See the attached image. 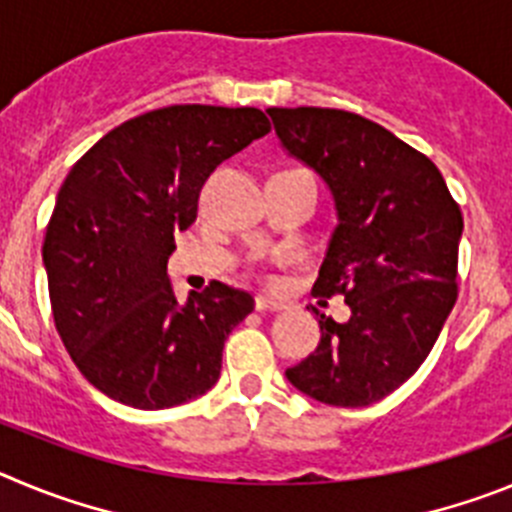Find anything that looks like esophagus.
Instances as JSON below:
<instances>
[{
	"instance_id": "esophagus-1",
	"label": "esophagus",
	"mask_w": 512,
	"mask_h": 512,
	"mask_svg": "<svg viewBox=\"0 0 512 512\" xmlns=\"http://www.w3.org/2000/svg\"><path fill=\"white\" fill-rule=\"evenodd\" d=\"M255 308L257 311H280V308H285V303L270 296H255Z\"/></svg>"
}]
</instances>
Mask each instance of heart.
Returning a JSON list of instances; mask_svg holds the SVG:
<instances>
[{
	"label": "heart",
	"instance_id": "b5f03b06",
	"mask_svg": "<svg viewBox=\"0 0 512 512\" xmlns=\"http://www.w3.org/2000/svg\"><path fill=\"white\" fill-rule=\"evenodd\" d=\"M278 262H280V265H285V262H290V257L288 255H280Z\"/></svg>",
	"mask_w": 512,
	"mask_h": 512
}]
</instances>
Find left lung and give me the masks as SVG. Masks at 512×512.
Listing matches in <instances>:
<instances>
[{
    "label": "left lung",
    "instance_id": "obj_1",
    "mask_svg": "<svg viewBox=\"0 0 512 512\" xmlns=\"http://www.w3.org/2000/svg\"><path fill=\"white\" fill-rule=\"evenodd\" d=\"M267 114L334 193L339 224L313 296L352 308L344 324L321 313L319 347L285 377L326 405L377 403L423 365L457 303L462 211L439 168L377 122L321 107Z\"/></svg>",
    "mask_w": 512,
    "mask_h": 512
}]
</instances>
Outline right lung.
<instances>
[{
	"mask_svg": "<svg viewBox=\"0 0 512 512\" xmlns=\"http://www.w3.org/2000/svg\"><path fill=\"white\" fill-rule=\"evenodd\" d=\"M267 132L255 107L153 109L107 132L63 181L43 242L53 321L73 365L117 403L160 411L219 380L229 331L255 301L211 280L178 303L168 257L216 165Z\"/></svg>",
	"mask_w": 512,
	"mask_h": 512,
	"instance_id": "right-lung-1",
	"label": "right lung"
}]
</instances>
